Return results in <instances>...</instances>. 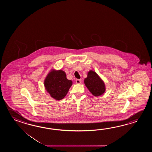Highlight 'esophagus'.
I'll use <instances>...</instances> for the list:
<instances>
[{"instance_id":"1","label":"esophagus","mask_w":152,"mask_h":152,"mask_svg":"<svg viewBox=\"0 0 152 152\" xmlns=\"http://www.w3.org/2000/svg\"><path fill=\"white\" fill-rule=\"evenodd\" d=\"M75 83H76V84H81V80L80 79H76V80H75Z\"/></svg>"}]
</instances>
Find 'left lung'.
Here are the masks:
<instances>
[{
    "label": "left lung",
    "instance_id": "obj_1",
    "mask_svg": "<svg viewBox=\"0 0 152 152\" xmlns=\"http://www.w3.org/2000/svg\"><path fill=\"white\" fill-rule=\"evenodd\" d=\"M84 84L91 93L96 97L102 95L106 90L103 80L92 70L88 72L87 77L84 79Z\"/></svg>",
    "mask_w": 152,
    "mask_h": 152
}]
</instances>
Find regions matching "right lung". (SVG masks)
Segmentation results:
<instances>
[{
	"label": "right lung",
	"instance_id": "obj_1",
	"mask_svg": "<svg viewBox=\"0 0 152 152\" xmlns=\"http://www.w3.org/2000/svg\"><path fill=\"white\" fill-rule=\"evenodd\" d=\"M72 83V81L67 79L65 72L52 69L45 77L44 85L50 96L59 100L66 96Z\"/></svg>",
	"mask_w": 152,
	"mask_h": 152
}]
</instances>
